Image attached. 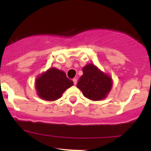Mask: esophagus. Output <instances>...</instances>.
<instances>
[{
	"label": "esophagus",
	"instance_id": "34e87169",
	"mask_svg": "<svg viewBox=\"0 0 151 151\" xmlns=\"http://www.w3.org/2000/svg\"><path fill=\"white\" fill-rule=\"evenodd\" d=\"M73 83H74L75 85H76V84H77V79H76V78H73Z\"/></svg>",
	"mask_w": 151,
	"mask_h": 151
}]
</instances>
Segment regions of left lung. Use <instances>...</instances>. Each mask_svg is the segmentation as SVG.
<instances>
[{"mask_svg": "<svg viewBox=\"0 0 151 151\" xmlns=\"http://www.w3.org/2000/svg\"><path fill=\"white\" fill-rule=\"evenodd\" d=\"M77 87L85 97L92 101H100L106 97L112 87L110 76L101 72L93 64H88L82 69Z\"/></svg>", "mask_w": 151, "mask_h": 151, "instance_id": "obj_1", "label": "left lung"}]
</instances>
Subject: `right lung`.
Returning a JSON list of instances; mask_svg holds the SVG:
<instances>
[{"label":"right lung","instance_id":"1","mask_svg":"<svg viewBox=\"0 0 151 151\" xmlns=\"http://www.w3.org/2000/svg\"><path fill=\"white\" fill-rule=\"evenodd\" d=\"M73 85V82L66 77L64 72L51 68L37 78L35 88L41 99L51 101L59 99Z\"/></svg>","mask_w":151,"mask_h":151}]
</instances>
